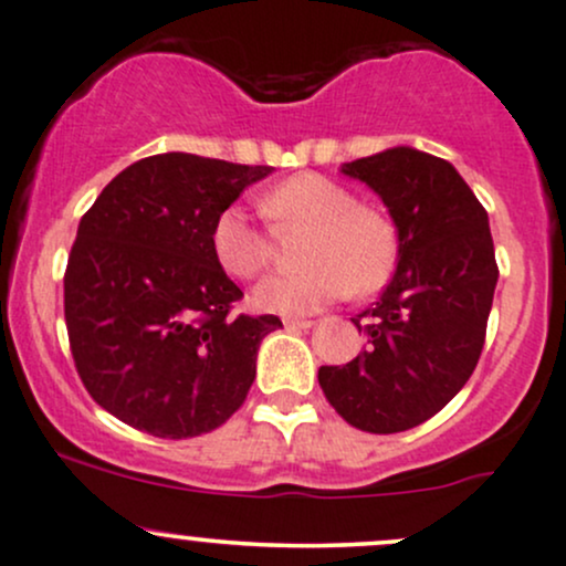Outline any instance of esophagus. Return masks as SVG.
Segmentation results:
<instances>
[{"label": "esophagus", "instance_id": "34e87169", "mask_svg": "<svg viewBox=\"0 0 566 566\" xmlns=\"http://www.w3.org/2000/svg\"><path fill=\"white\" fill-rule=\"evenodd\" d=\"M314 325V319H284V328L287 331H308Z\"/></svg>", "mask_w": 566, "mask_h": 566}]
</instances>
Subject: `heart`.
I'll list each match as a JSON object with an SVG mask.
<instances>
[{"label": "heart", "instance_id": "heart-1", "mask_svg": "<svg viewBox=\"0 0 566 566\" xmlns=\"http://www.w3.org/2000/svg\"><path fill=\"white\" fill-rule=\"evenodd\" d=\"M279 228H306L298 263L290 273H273L254 287V308L284 317L312 314L344 298L349 290L371 295L385 287L398 260L396 224L385 211L363 206L344 184L317 174H301L279 184L260 200ZM219 265L235 279H254L273 260V243L241 206H228L211 230Z\"/></svg>", "mask_w": 566, "mask_h": 566}]
</instances>
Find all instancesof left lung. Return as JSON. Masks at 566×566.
Segmentation results:
<instances>
[{
    "label": "left lung",
    "instance_id": "obj_1",
    "mask_svg": "<svg viewBox=\"0 0 566 566\" xmlns=\"http://www.w3.org/2000/svg\"><path fill=\"white\" fill-rule=\"evenodd\" d=\"M342 174L388 206L398 265L382 298L353 317L366 349L319 368V388L360 431H407L467 385L483 353L499 279L488 213L453 165L418 148H388Z\"/></svg>",
    "mask_w": 566,
    "mask_h": 566
}]
</instances>
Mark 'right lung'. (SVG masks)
I'll use <instances>...</instances> for the list:
<instances>
[{
	"mask_svg": "<svg viewBox=\"0 0 566 566\" xmlns=\"http://www.w3.org/2000/svg\"><path fill=\"white\" fill-rule=\"evenodd\" d=\"M268 165L154 154L122 170L83 213L64 271L70 349L88 396L163 439L213 431L247 401L273 314L243 298L211 230Z\"/></svg>",
	"mask_w": 566,
	"mask_h": 566,
	"instance_id": "right-lung-1",
	"label": "right lung"
}]
</instances>
